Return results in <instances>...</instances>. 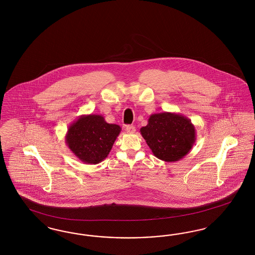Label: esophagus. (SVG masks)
Segmentation results:
<instances>
[{
    "label": "esophagus",
    "instance_id": "esophagus-1",
    "mask_svg": "<svg viewBox=\"0 0 255 255\" xmlns=\"http://www.w3.org/2000/svg\"><path fill=\"white\" fill-rule=\"evenodd\" d=\"M125 130H126V132H128V133H133V132H135V127L133 125H127L125 127Z\"/></svg>",
    "mask_w": 255,
    "mask_h": 255
}]
</instances>
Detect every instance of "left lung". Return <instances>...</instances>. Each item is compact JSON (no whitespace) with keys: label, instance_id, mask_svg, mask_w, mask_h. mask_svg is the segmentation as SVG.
Segmentation results:
<instances>
[{"label":"left lung","instance_id":"left-lung-1","mask_svg":"<svg viewBox=\"0 0 255 255\" xmlns=\"http://www.w3.org/2000/svg\"><path fill=\"white\" fill-rule=\"evenodd\" d=\"M140 133L153 155L166 162L182 159L190 153L196 139L191 120L176 113L151 115Z\"/></svg>","mask_w":255,"mask_h":255}]
</instances>
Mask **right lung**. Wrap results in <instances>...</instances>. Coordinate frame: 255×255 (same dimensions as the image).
<instances>
[{"label": "right lung", "mask_w": 255, "mask_h": 255, "mask_svg": "<svg viewBox=\"0 0 255 255\" xmlns=\"http://www.w3.org/2000/svg\"><path fill=\"white\" fill-rule=\"evenodd\" d=\"M121 131L101 115H82L68 127L65 142L83 163L98 164L107 157Z\"/></svg>", "instance_id": "obj_1"}]
</instances>
